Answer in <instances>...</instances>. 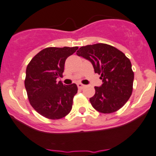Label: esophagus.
I'll list each match as a JSON object with an SVG mask.
<instances>
[{
    "mask_svg": "<svg viewBox=\"0 0 156 156\" xmlns=\"http://www.w3.org/2000/svg\"><path fill=\"white\" fill-rule=\"evenodd\" d=\"M77 85H78V88H79V89H82V88L85 87V85H82V84H81V83H78Z\"/></svg>",
    "mask_w": 156,
    "mask_h": 156,
    "instance_id": "obj_1",
    "label": "esophagus"
}]
</instances>
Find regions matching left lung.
Returning a JSON list of instances; mask_svg holds the SVG:
<instances>
[{
	"label": "left lung",
	"instance_id": "1",
	"mask_svg": "<svg viewBox=\"0 0 156 156\" xmlns=\"http://www.w3.org/2000/svg\"><path fill=\"white\" fill-rule=\"evenodd\" d=\"M77 55L89 61L102 80L89 99L93 108L105 114L120 109L132 92L134 72L130 60L119 49L102 43L81 47Z\"/></svg>",
	"mask_w": 156,
	"mask_h": 156
}]
</instances>
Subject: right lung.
Here are the masks:
<instances>
[{
  "instance_id": "add662e5",
  "label": "right lung",
  "mask_w": 156,
  "mask_h": 156,
  "mask_svg": "<svg viewBox=\"0 0 156 156\" xmlns=\"http://www.w3.org/2000/svg\"><path fill=\"white\" fill-rule=\"evenodd\" d=\"M78 47L47 48L32 58L26 69L24 81L31 106L42 116L59 119L71 112L73 98L78 91L75 84L64 85L57 78L63 75L67 58Z\"/></svg>"
}]
</instances>
